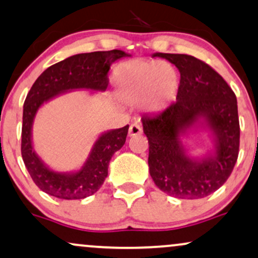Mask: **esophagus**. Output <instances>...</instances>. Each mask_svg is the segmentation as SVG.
Here are the masks:
<instances>
[{"instance_id": "obj_1", "label": "esophagus", "mask_w": 258, "mask_h": 258, "mask_svg": "<svg viewBox=\"0 0 258 258\" xmlns=\"http://www.w3.org/2000/svg\"><path fill=\"white\" fill-rule=\"evenodd\" d=\"M142 132H143L142 126L139 125V123L135 122V123H132L131 126H130V130H128V136H130V137H136V136L142 135Z\"/></svg>"}]
</instances>
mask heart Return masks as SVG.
Instances as JSON below:
<instances>
[{
	"mask_svg": "<svg viewBox=\"0 0 258 258\" xmlns=\"http://www.w3.org/2000/svg\"><path fill=\"white\" fill-rule=\"evenodd\" d=\"M114 84L117 94L128 103L144 101L149 110H162L174 101L178 78L167 63L133 60L116 70Z\"/></svg>",
	"mask_w": 258,
	"mask_h": 258,
	"instance_id": "b5f03b06",
	"label": "heart"
}]
</instances>
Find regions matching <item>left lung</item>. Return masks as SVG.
<instances>
[{"label":"left lung","instance_id":"8db88e82","mask_svg":"<svg viewBox=\"0 0 258 258\" xmlns=\"http://www.w3.org/2000/svg\"><path fill=\"white\" fill-rule=\"evenodd\" d=\"M180 72L176 102L157 115L142 116L149 142V172L155 185L175 198L197 200L225 184L238 159L237 97L228 84L206 62L185 54L156 52ZM211 133L213 149L191 157L182 137L191 131Z\"/></svg>","mask_w":258,"mask_h":258}]
</instances>
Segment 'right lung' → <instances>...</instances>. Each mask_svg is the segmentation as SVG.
Here are the masks:
<instances>
[{"label": "right lung", "instance_id": "add662e5", "mask_svg": "<svg viewBox=\"0 0 258 258\" xmlns=\"http://www.w3.org/2000/svg\"><path fill=\"white\" fill-rule=\"evenodd\" d=\"M131 56L122 50L77 54L52 64L37 78L24 103L21 156L35 184L45 194L61 200H83L97 192L108 175L111 156L123 147L128 125L98 136L88 159L78 170L57 172L44 163L32 143V126L43 104L74 90H107L111 63Z\"/></svg>", "mask_w": 258, "mask_h": 258}]
</instances>
